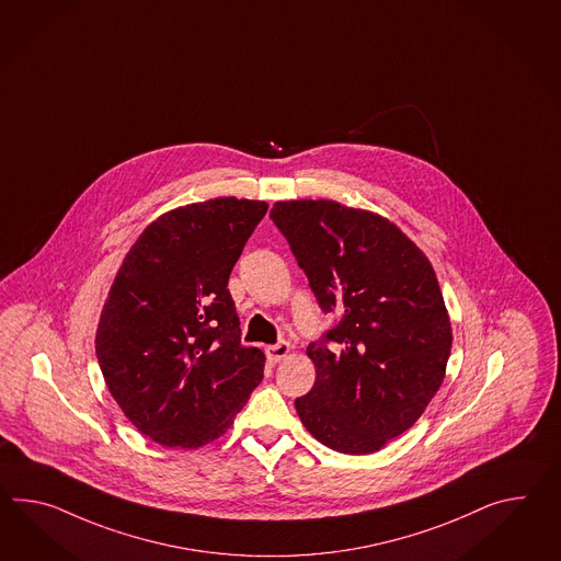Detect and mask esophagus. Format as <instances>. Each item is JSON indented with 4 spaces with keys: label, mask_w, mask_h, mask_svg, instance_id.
I'll list each match as a JSON object with an SVG mask.
<instances>
[{
    "label": "esophagus",
    "mask_w": 561,
    "mask_h": 561,
    "mask_svg": "<svg viewBox=\"0 0 561 561\" xmlns=\"http://www.w3.org/2000/svg\"><path fill=\"white\" fill-rule=\"evenodd\" d=\"M289 353V344L286 341L277 342L265 348V355L270 358V363H279L282 358H286Z\"/></svg>",
    "instance_id": "obj_1"
}]
</instances>
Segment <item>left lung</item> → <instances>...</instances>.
<instances>
[{
  "mask_svg": "<svg viewBox=\"0 0 561 561\" xmlns=\"http://www.w3.org/2000/svg\"><path fill=\"white\" fill-rule=\"evenodd\" d=\"M318 306L336 322L308 344L316 382L301 424L342 454H370L420 420L444 381L450 318L436 274L393 222L334 201L275 203Z\"/></svg>",
  "mask_w": 561,
  "mask_h": 561,
  "instance_id": "8db88e82",
  "label": "left lung"
}]
</instances>
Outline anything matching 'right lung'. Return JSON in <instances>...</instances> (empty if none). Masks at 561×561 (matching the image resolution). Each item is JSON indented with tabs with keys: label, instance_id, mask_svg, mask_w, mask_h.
Returning <instances> with one entry per match:
<instances>
[{
	"label": "right lung",
	"instance_id": "obj_1",
	"mask_svg": "<svg viewBox=\"0 0 561 561\" xmlns=\"http://www.w3.org/2000/svg\"><path fill=\"white\" fill-rule=\"evenodd\" d=\"M261 201L180 206L139 234L96 329V358L127 420L168 448H198L231 427L263 379L241 344L229 275L265 217Z\"/></svg>",
	"mask_w": 561,
	"mask_h": 561
}]
</instances>
